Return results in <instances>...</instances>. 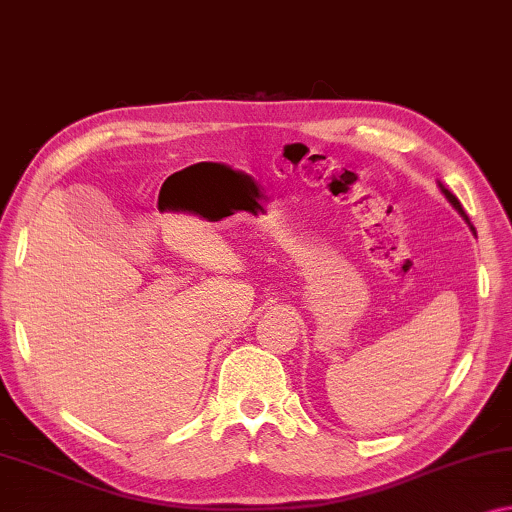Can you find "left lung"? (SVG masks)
<instances>
[{"instance_id":"1","label":"left lung","mask_w":512,"mask_h":512,"mask_svg":"<svg viewBox=\"0 0 512 512\" xmlns=\"http://www.w3.org/2000/svg\"><path fill=\"white\" fill-rule=\"evenodd\" d=\"M439 186H441V183H439ZM441 193H444V195H446V200L453 204V207H455V211H457V213H460V216H462L464 220H467V225L471 227V232H474V234H476V230H474V225H471V220H469V216H467V211H464V209H462V204H460V200H457V197H455V195L451 193V190H448V188H444V186H441Z\"/></svg>"}]
</instances>
